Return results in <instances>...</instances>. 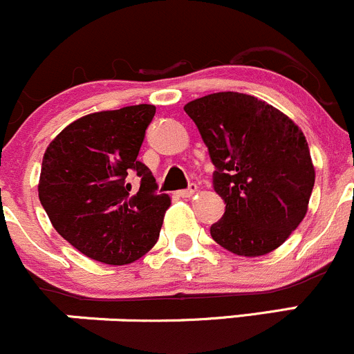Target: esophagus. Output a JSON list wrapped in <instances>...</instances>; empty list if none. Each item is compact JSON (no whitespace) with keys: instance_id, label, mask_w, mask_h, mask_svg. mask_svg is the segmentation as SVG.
Segmentation results:
<instances>
[{"instance_id":"esophagus-1","label":"esophagus","mask_w":354,"mask_h":354,"mask_svg":"<svg viewBox=\"0 0 354 354\" xmlns=\"http://www.w3.org/2000/svg\"><path fill=\"white\" fill-rule=\"evenodd\" d=\"M196 191H198L196 184H191L187 189H182V191H178L177 196H180V198H191Z\"/></svg>"}]
</instances>
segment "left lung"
<instances>
[{"instance_id":"obj_1","label":"left lung","mask_w":354,"mask_h":354,"mask_svg":"<svg viewBox=\"0 0 354 354\" xmlns=\"http://www.w3.org/2000/svg\"><path fill=\"white\" fill-rule=\"evenodd\" d=\"M215 165L225 212L213 239L241 257L281 246L304 218L315 184L310 149L282 111L243 93H215L184 106Z\"/></svg>"}]
</instances>
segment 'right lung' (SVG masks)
<instances>
[{"mask_svg":"<svg viewBox=\"0 0 354 354\" xmlns=\"http://www.w3.org/2000/svg\"><path fill=\"white\" fill-rule=\"evenodd\" d=\"M156 108L136 104L66 125L43 158L39 201L63 239L93 260L132 263L156 244L169 194L138 155ZM142 178L130 192L128 176Z\"/></svg>","mask_w":354,"mask_h":354,"instance_id":"add662e5","label":"right lung"}]
</instances>
